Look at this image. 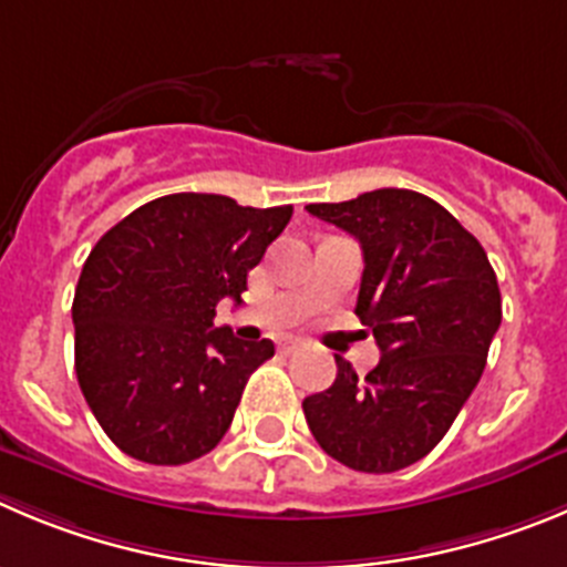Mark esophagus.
<instances>
[{"label": "esophagus", "instance_id": "34e87169", "mask_svg": "<svg viewBox=\"0 0 567 567\" xmlns=\"http://www.w3.org/2000/svg\"><path fill=\"white\" fill-rule=\"evenodd\" d=\"M298 348H300L298 337H284V340L278 342L280 354H292V351H298Z\"/></svg>", "mask_w": 567, "mask_h": 567}]
</instances>
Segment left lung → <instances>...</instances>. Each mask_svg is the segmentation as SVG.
I'll list each match as a JSON object with an SVG mask.
<instances>
[{"label":"left lung","mask_w":567,"mask_h":567,"mask_svg":"<svg viewBox=\"0 0 567 567\" xmlns=\"http://www.w3.org/2000/svg\"><path fill=\"white\" fill-rule=\"evenodd\" d=\"M306 210L362 247L357 318L382 360L365 377L337 360L334 385L303 399L311 435L357 472L422 461L453 427L501 326V289L484 247L430 196L379 188Z\"/></svg>","instance_id":"left-lung-1"}]
</instances>
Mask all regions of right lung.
Masks as SVG:
<instances>
[{
	"label": "right lung",
	"mask_w": 567,
	"mask_h": 567,
	"mask_svg": "<svg viewBox=\"0 0 567 567\" xmlns=\"http://www.w3.org/2000/svg\"><path fill=\"white\" fill-rule=\"evenodd\" d=\"M292 219V205L241 207L171 194L103 233L72 300L75 373L103 433L132 458L179 466L225 439L249 373L275 354L216 329L247 272Z\"/></svg>",
	"instance_id": "obj_1"
}]
</instances>
